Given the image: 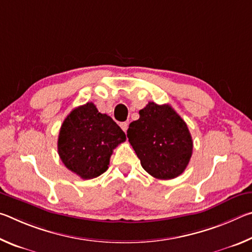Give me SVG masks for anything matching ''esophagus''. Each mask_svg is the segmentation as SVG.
Listing matches in <instances>:
<instances>
[{
    "mask_svg": "<svg viewBox=\"0 0 252 252\" xmlns=\"http://www.w3.org/2000/svg\"><path fill=\"white\" fill-rule=\"evenodd\" d=\"M120 126H121V129H122L123 131L126 132L127 126H129V123H127V122H121V123H120Z\"/></svg>",
    "mask_w": 252,
    "mask_h": 252,
    "instance_id": "34e87169",
    "label": "esophagus"
}]
</instances>
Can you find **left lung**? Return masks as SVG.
<instances>
[{
    "label": "left lung",
    "mask_w": 252,
    "mask_h": 252,
    "mask_svg": "<svg viewBox=\"0 0 252 252\" xmlns=\"http://www.w3.org/2000/svg\"><path fill=\"white\" fill-rule=\"evenodd\" d=\"M130 123L126 136L152 177L169 180L185 171L192 156L193 142L182 118L169 104L149 102Z\"/></svg>",
    "instance_id": "8db88e82"
}]
</instances>
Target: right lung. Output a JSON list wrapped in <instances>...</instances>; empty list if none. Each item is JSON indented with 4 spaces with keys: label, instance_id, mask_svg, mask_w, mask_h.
Listing matches in <instances>:
<instances>
[{
    "label": "right lung",
    "instance_id": "right-lung-1",
    "mask_svg": "<svg viewBox=\"0 0 252 252\" xmlns=\"http://www.w3.org/2000/svg\"><path fill=\"white\" fill-rule=\"evenodd\" d=\"M126 133L92 102L78 106L63 121L58 152L65 167L80 178L93 179L108 170L113 149L126 141Z\"/></svg>",
    "mask_w": 252,
    "mask_h": 252
}]
</instances>
